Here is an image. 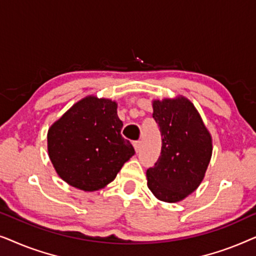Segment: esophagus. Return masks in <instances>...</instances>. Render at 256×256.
Instances as JSON below:
<instances>
[{"instance_id": "34e87169", "label": "esophagus", "mask_w": 256, "mask_h": 256, "mask_svg": "<svg viewBox=\"0 0 256 256\" xmlns=\"http://www.w3.org/2000/svg\"><path fill=\"white\" fill-rule=\"evenodd\" d=\"M134 148L136 150V152H138V150L141 149V141H135L134 142Z\"/></svg>"}]
</instances>
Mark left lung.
I'll return each mask as SVG.
<instances>
[{
	"label": "left lung",
	"instance_id": "1",
	"mask_svg": "<svg viewBox=\"0 0 256 256\" xmlns=\"http://www.w3.org/2000/svg\"><path fill=\"white\" fill-rule=\"evenodd\" d=\"M152 118L162 135L160 156L146 170L149 190L160 200L180 202L202 183L212 155V138L185 98L155 100Z\"/></svg>",
	"mask_w": 256,
	"mask_h": 256
}]
</instances>
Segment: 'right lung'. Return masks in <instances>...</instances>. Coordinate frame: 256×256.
Returning <instances> with one entry per match:
<instances>
[{
	"label": "right lung",
	"instance_id": "obj_1",
	"mask_svg": "<svg viewBox=\"0 0 256 256\" xmlns=\"http://www.w3.org/2000/svg\"><path fill=\"white\" fill-rule=\"evenodd\" d=\"M118 104L87 96L70 108L48 132V156L62 180L84 191L106 186L135 154L122 138Z\"/></svg>",
	"mask_w": 256,
	"mask_h": 256
}]
</instances>
